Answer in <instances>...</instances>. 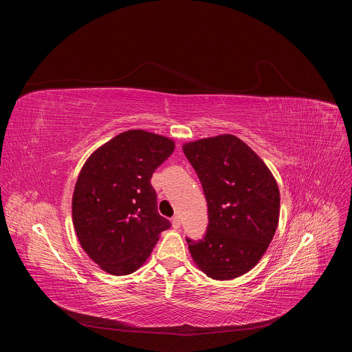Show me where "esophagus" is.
<instances>
[{
	"label": "esophagus",
	"mask_w": 352,
	"mask_h": 352,
	"mask_svg": "<svg viewBox=\"0 0 352 352\" xmlns=\"http://www.w3.org/2000/svg\"><path fill=\"white\" fill-rule=\"evenodd\" d=\"M179 227H181V219H179L178 216H174V217H173V228L178 230Z\"/></svg>",
	"instance_id": "esophagus-1"
}]
</instances>
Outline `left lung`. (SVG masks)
<instances>
[{
  "label": "left lung",
  "instance_id": "left-lung-1",
  "mask_svg": "<svg viewBox=\"0 0 352 352\" xmlns=\"http://www.w3.org/2000/svg\"><path fill=\"white\" fill-rule=\"evenodd\" d=\"M182 150L209 210L205 238L186 239L190 256L213 280L241 277L259 263L277 230V181L254 150L230 133L186 142Z\"/></svg>",
  "mask_w": 352,
  "mask_h": 352
}]
</instances>
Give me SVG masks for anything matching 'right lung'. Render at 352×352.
<instances>
[{
    "mask_svg": "<svg viewBox=\"0 0 352 352\" xmlns=\"http://www.w3.org/2000/svg\"><path fill=\"white\" fill-rule=\"evenodd\" d=\"M174 148L170 138L131 129L85 162L72 195V223L87 256L106 273L136 272L171 227L157 212L150 178Z\"/></svg>",
    "mask_w": 352,
    "mask_h": 352,
    "instance_id": "right-lung-1",
    "label": "right lung"
}]
</instances>
